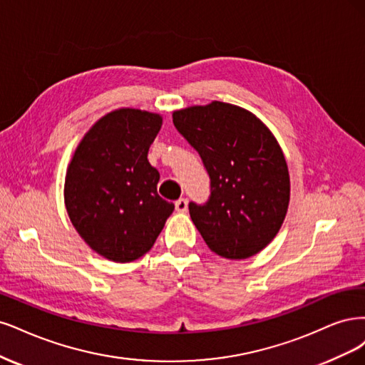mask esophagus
<instances>
[{"instance_id":"obj_1","label":"esophagus","mask_w":365,"mask_h":365,"mask_svg":"<svg viewBox=\"0 0 365 365\" xmlns=\"http://www.w3.org/2000/svg\"><path fill=\"white\" fill-rule=\"evenodd\" d=\"M175 210H178V212H186L187 210V200L186 198H179L178 202H175Z\"/></svg>"}]
</instances>
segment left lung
I'll return each mask as SVG.
<instances>
[{"label":"left lung","instance_id":"obj_1","mask_svg":"<svg viewBox=\"0 0 365 365\" xmlns=\"http://www.w3.org/2000/svg\"><path fill=\"white\" fill-rule=\"evenodd\" d=\"M173 123L210 178L207 203H190L209 249L226 259L264 250L289 205L288 165L272 130L252 112L222 101L174 110Z\"/></svg>","mask_w":365,"mask_h":365}]
</instances>
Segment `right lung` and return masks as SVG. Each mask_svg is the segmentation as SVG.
Segmentation results:
<instances>
[{
	"instance_id": "right-lung-1",
	"label": "right lung",
	"mask_w": 365,
	"mask_h": 365,
	"mask_svg": "<svg viewBox=\"0 0 365 365\" xmlns=\"http://www.w3.org/2000/svg\"><path fill=\"white\" fill-rule=\"evenodd\" d=\"M162 116L116 109L81 138L65 178V206L73 226L93 252L132 262L155 244L174 205L158 194L159 171L148 148Z\"/></svg>"
}]
</instances>
